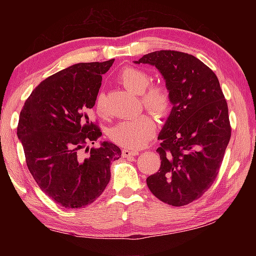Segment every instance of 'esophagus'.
Returning <instances> with one entry per match:
<instances>
[{
	"instance_id": "34e87169",
	"label": "esophagus",
	"mask_w": 256,
	"mask_h": 256,
	"mask_svg": "<svg viewBox=\"0 0 256 256\" xmlns=\"http://www.w3.org/2000/svg\"><path fill=\"white\" fill-rule=\"evenodd\" d=\"M138 154V151L136 150H128V149H123L122 150V156L124 158H128V157H136Z\"/></svg>"
}]
</instances>
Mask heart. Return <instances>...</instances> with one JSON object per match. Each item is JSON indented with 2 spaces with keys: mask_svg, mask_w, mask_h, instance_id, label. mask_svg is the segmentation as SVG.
I'll use <instances>...</instances> for the list:
<instances>
[{
  "mask_svg": "<svg viewBox=\"0 0 256 256\" xmlns=\"http://www.w3.org/2000/svg\"><path fill=\"white\" fill-rule=\"evenodd\" d=\"M150 76L141 68L128 66L120 73V82L130 92L140 94L146 110L158 118H164L172 108V94L164 84H150ZM96 110L100 116L105 115L102 97L98 96ZM156 123L149 115H140L136 118L123 120L110 131V138L114 144L126 149H140L154 138Z\"/></svg>",
  "mask_w": 256,
  "mask_h": 256,
  "instance_id": "b5f03b06",
  "label": "heart"
}]
</instances>
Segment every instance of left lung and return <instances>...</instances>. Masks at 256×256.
<instances>
[{
    "label": "left lung",
    "instance_id": "1",
    "mask_svg": "<svg viewBox=\"0 0 256 256\" xmlns=\"http://www.w3.org/2000/svg\"><path fill=\"white\" fill-rule=\"evenodd\" d=\"M134 63L157 68L172 94V112L158 136L162 164L146 185L160 201L186 206L218 175L232 134L227 102L214 72L196 56L156 50Z\"/></svg>",
    "mask_w": 256,
    "mask_h": 256
}]
</instances>
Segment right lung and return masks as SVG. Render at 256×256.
Returning <instances> with one entry per match:
<instances>
[{
	"mask_svg": "<svg viewBox=\"0 0 256 256\" xmlns=\"http://www.w3.org/2000/svg\"><path fill=\"white\" fill-rule=\"evenodd\" d=\"M114 60L78 63L42 81L26 100L18 124L19 140L34 180L46 196L66 209L92 203L110 180V162L122 154L102 136L86 112L96 102L102 76Z\"/></svg>",
	"mask_w": 256,
	"mask_h": 256,
	"instance_id": "right-lung-1",
	"label": "right lung"
}]
</instances>
